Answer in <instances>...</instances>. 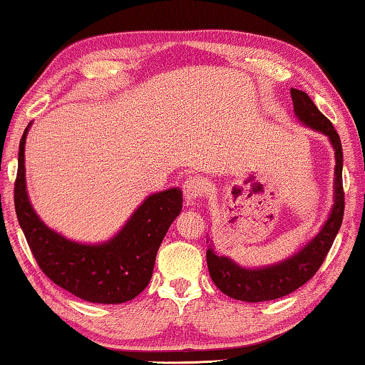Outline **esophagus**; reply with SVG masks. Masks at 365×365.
Wrapping results in <instances>:
<instances>
[{
  "label": "esophagus",
  "instance_id": "1",
  "mask_svg": "<svg viewBox=\"0 0 365 365\" xmlns=\"http://www.w3.org/2000/svg\"><path fill=\"white\" fill-rule=\"evenodd\" d=\"M182 191L184 196L187 197V201L200 200L206 191V182L200 176H189L182 184Z\"/></svg>",
  "mask_w": 365,
  "mask_h": 365
}]
</instances>
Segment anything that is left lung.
Returning a JSON list of instances; mask_svg holds the SVG:
<instances>
[{"instance_id":"1","label":"left lung","mask_w":365,"mask_h":365,"mask_svg":"<svg viewBox=\"0 0 365 365\" xmlns=\"http://www.w3.org/2000/svg\"><path fill=\"white\" fill-rule=\"evenodd\" d=\"M293 112L305 127L327 137L335 153L334 205L319 233L292 257L268 267L246 268L228 257L217 255L212 246L206 252V262L215 285L225 295L241 302L277 300L295 292L315 275L324 263L329 250L337 236L344 217V187H342V144L332 122L322 113L312 98L302 90L292 88ZM210 243V240H207Z\"/></svg>"}]
</instances>
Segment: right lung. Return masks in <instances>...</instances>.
Wrapping results in <instances>:
<instances>
[{
    "label": "right lung",
    "instance_id": "1",
    "mask_svg": "<svg viewBox=\"0 0 365 365\" xmlns=\"http://www.w3.org/2000/svg\"><path fill=\"white\" fill-rule=\"evenodd\" d=\"M23 132L18 153L15 210L36 263L55 285L92 304H124L148 287L155 255L169 226L182 210L179 187L150 194L125 225L102 243H78L46 226L26 191Z\"/></svg>",
    "mask_w": 365,
    "mask_h": 365
}]
</instances>
